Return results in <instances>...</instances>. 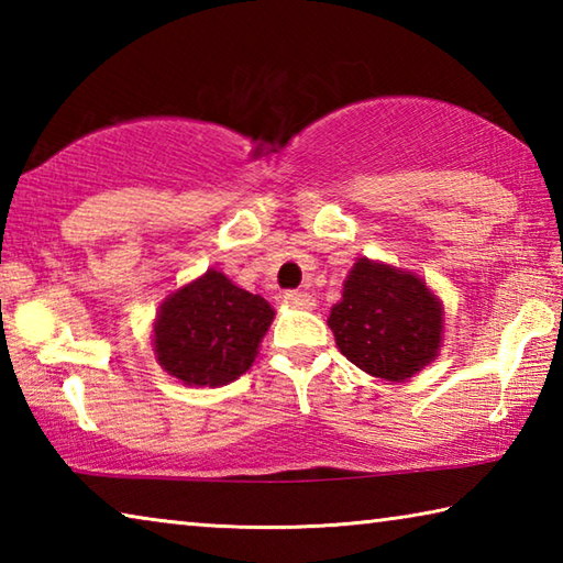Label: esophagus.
Wrapping results in <instances>:
<instances>
[{
  "mask_svg": "<svg viewBox=\"0 0 563 563\" xmlns=\"http://www.w3.org/2000/svg\"><path fill=\"white\" fill-rule=\"evenodd\" d=\"M285 305H290V308H298V310H312L316 308V300H312L308 292L290 290V292H285Z\"/></svg>",
  "mask_w": 563,
  "mask_h": 563,
  "instance_id": "esophagus-1",
  "label": "esophagus"
}]
</instances>
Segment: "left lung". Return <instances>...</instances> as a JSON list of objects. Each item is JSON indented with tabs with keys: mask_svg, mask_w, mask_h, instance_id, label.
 <instances>
[{
	"mask_svg": "<svg viewBox=\"0 0 563 563\" xmlns=\"http://www.w3.org/2000/svg\"><path fill=\"white\" fill-rule=\"evenodd\" d=\"M328 325L338 350L362 373L407 383L440 355L444 305L422 275L357 258Z\"/></svg>",
	"mask_w": 563,
	"mask_h": 563,
	"instance_id": "1",
	"label": "left lung"
}]
</instances>
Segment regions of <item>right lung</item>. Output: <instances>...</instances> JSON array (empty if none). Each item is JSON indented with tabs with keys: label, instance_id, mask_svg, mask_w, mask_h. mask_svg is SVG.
<instances>
[{
	"label": "right lung",
	"instance_id": "right-lung-1",
	"mask_svg": "<svg viewBox=\"0 0 563 563\" xmlns=\"http://www.w3.org/2000/svg\"><path fill=\"white\" fill-rule=\"evenodd\" d=\"M275 310L225 273L208 268L158 305L151 345L186 387H223L251 369Z\"/></svg>",
	"mask_w": 563,
	"mask_h": 563
}]
</instances>
